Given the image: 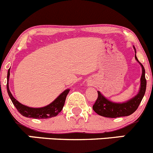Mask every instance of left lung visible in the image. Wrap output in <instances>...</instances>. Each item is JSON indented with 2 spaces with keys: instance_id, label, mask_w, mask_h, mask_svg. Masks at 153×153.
I'll use <instances>...</instances> for the list:
<instances>
[{
  "instance_id": "8db88e82",
  "label": "left lung",
  "mask_w": 153,
  "mask_h": 153,
  "mask_svg": "<svg viewBox=\"0 0 153 153\" xmlns=\"http://www.w3.org/2000/svg\"><path fill=\"white\" fill-rule=\"evenodd\" d=\"M135 50V48H134ZM136 60L140 64L142 67V75L140 78V88L138 94L134 97L123 103H115L108 100L104 97L100 91H97L98 97L93 105V110L99 115L105 117H120L128 116L134 113L138 108L146 88V80L145 78V69L143 65L138 61L136 55L134 56Z\"/></svg>"
}]
</instances>
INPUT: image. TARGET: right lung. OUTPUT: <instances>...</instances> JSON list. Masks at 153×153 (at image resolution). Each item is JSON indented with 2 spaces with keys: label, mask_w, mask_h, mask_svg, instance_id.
Listing matches in <instances>:
<instances>
[{
  "label": "right lung",
  "mask_w": 153,
  "mask_h": 153,
  "mask_svg": "<svg viewBox=\"0 0 153 153\" xmlns=\"http://www.w3.org/2000/svg\"><path fill=\"white\" fill-rule=\"evenodd\" d=\"M10 69H9L8 74H7V92H8V94L10 96V99H11L12 102H13V105H15V107L17 108L19 112L22 115L35 119H47L58 115V114L62 111L63 106H64L66 97H67L68 94L69 93V91H70L69 89H67L65 91H63L53 102H51V104H49L47 106L42 107V108H30V107L22 105L17 100L15 99L13 95H12L10 88H9L8 83L10 75Z\"/></svg>",
  "instance_id": "obj_1"
}]
</instances>
